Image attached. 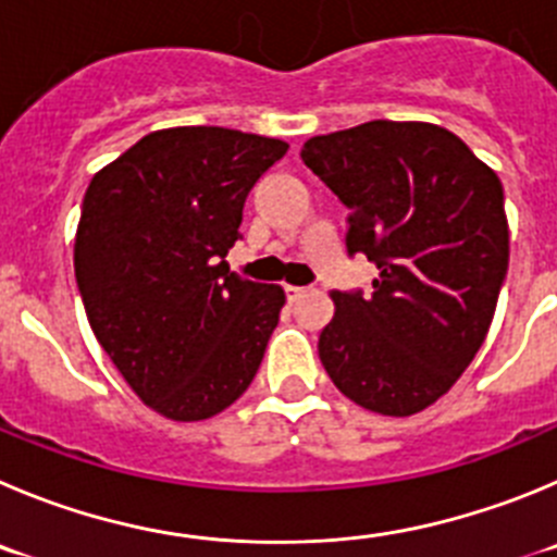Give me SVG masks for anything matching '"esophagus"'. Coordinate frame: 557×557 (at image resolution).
I'll list each match as a JSON object with an SVG mask.
<instances>
[{
  "label": "esophagus",
  "mask_w": 557,
  "mask_h": 557,
  "mask_svg": "<svg viewBox=\"0 0 557 557\" xmlns=\"http://www.w3.org/2000/svg\"><path fill=\"white\" fill-rule=\"evenodd\" d=\"M305 294H308V288H302V285H285V299L288 302H299Z\"/></svg>",
  "instance_id": "34e87169"
}]
</instances>
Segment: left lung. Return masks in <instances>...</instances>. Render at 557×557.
I'll use <instances>...</instances> for the list:
<instances>
[{"instance_id": "obj_1", "label": "left lung", "mask_w": 557, "mask_h": 557, "mask_svg": "<svg viewBox=\"0 0 557 557\" xmlns=\"http://www.w3.org/2000/svg\"><path fill=\"white\" fill-rule=\"evenodd\" d=\"M302 161L349 208L346 252L379 269L373 294H332L321 362L360 407L420 412L454 387L490 332L508 272L500 178L431 123L324 134L305 143Z\"/></svg>"}]
</instances>
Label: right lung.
I'll list each match as a JSON object with an SVG mask.
<instances>
[{
  "mask_svg": "<svg viewBox=\"0 0 557 557\" xmlns=\"http://www.w3.org/2000/svg\"><path fill=\"white\" fill-rule=\"evenodd\" d=\"M285 150L236 128H161L87 186L74 247L87 321L164 418L222 412L261 368L285 294L227 272L225 255L247 195Z\"/></svg>",
  "mask_w": 557,
  "mask_h": 557,
  "instance_id": "obj_1",
  "label": "right lung"
}]
</instances>
